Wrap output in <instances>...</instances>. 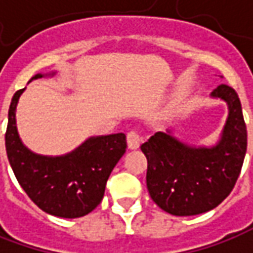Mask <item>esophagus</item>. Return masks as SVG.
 I'll list each match as a JSON object with an SVG mask.
<instances>
[{"label": "esophagus", "instance_id": "esophagus-1", "mask_svg": "<svg viewBox=\"0 0 253 253\" xmlns=\"http://www.w3.org/2000/svg\"><path fill=\"white\" fill-rule=\"evenodd\" d=\"M141 141H143V138H141V135L138 134V131L131 130V131L127 133V144H128L130 150H137L140 147Z\"/></svg>", "mask_w": 253, "mask_h": 253}]
</instances>
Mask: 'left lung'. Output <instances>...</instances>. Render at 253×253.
Here are the masks:
<instances>
[{
    "label": "left lung",
    "mask_w": 253,
    "mask_h": 253,
    "mask_svg": "<svg viewBox=\"0 0 253 253\" xmlns=\"http://www.w3.org/2000/svg\"><path fill=\"white\" fill-rule=\"evenodd\" d=\"M228 106L221 138L213 147H190L170 131H158L141 145L147 157V189L155 205L172 215L213 210L228 196L247 153V126L241 100L228 85L211 92Z\"/></svg>",
    "instance_id": "8db88e82"
}]
</instances>
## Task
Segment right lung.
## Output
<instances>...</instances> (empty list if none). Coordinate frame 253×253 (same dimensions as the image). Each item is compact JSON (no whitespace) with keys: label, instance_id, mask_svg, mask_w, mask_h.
I'll list each match as a JSON object with an SVG mask.
<instances>
[{"label":"right lung","instance_id":"1","mask_svg":"<svg viewBox=\"0 0 253 253\" xmlns=\"http://www.w3.org/2000/svg\"><path fill=\"white\" fill-rule=\"evenodd\" d=\"M42 77L44 74H36L32 80ZM23 91L15 92L11 100L5 133L8 161L19 185L32 202L47 214L78 218L91 213L103 199L110 172L126 153V135L118 133L89 137L74 151L60 157L32 153L19 138L15 118Z\"/></svg>","mask_w":253,"mask_h":253}]
</instances>
